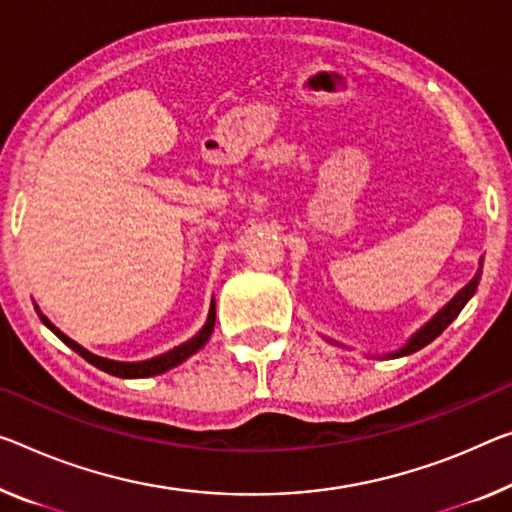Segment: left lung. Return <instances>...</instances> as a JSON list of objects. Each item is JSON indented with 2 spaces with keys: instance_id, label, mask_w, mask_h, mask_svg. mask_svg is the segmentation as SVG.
Listing matches in <instances>:
<instances>
[{
  "instance_id": "8db88e82",
  "label": "left lung",
  "mask_w": 512,
  "mask_h": 512,
  "mask_svg": "<svg viewBox=\"0 0 512 512\" xmlns=\"http://www.w3.org/2000/svg\"><path fill=\"white\" fill-rule=\"evenodd\" d=\"M481 272H483V261H481V267H478V272H476V277L471 279L465 288L460 290L458 295L453 297L451 302H448L442 311L437 313L435 318H432L426 327H421L419 332H416L412 338H410V343L405 345V348H400L398 352H393L391 357H405V355H412V352H416V350H421V348H426L428 343H432L435 341V338L444 332V329L451 325V322L458 318V313L465 309V304L469 302V297L476 293V286H478V279H481Z\"/></svg>"
}]
</instances>
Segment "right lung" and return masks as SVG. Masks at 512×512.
I'll use <instances>...</instances> for the list:
<instances>
[{"label": "right lung", "mask_w": 512, "mask_h": 512, "mask_svg": "<svg viewBox=\"0 0 512 512\" xmlns=\"http://www.w3.org/2000/svg\"><path fill=\"white\" fill-rule=\"evenodd\" d=\"M38 316H41L45 325L50 327L52 332L68 345L70 350H75L77 355L84 357L86 361H89V364H93L96 368H100V371H105L109 375H116V377H151V375H160L164 371H169V368H174L178 364H183L187 357H192L194 352H199L203 345H206V341L212 334V329H215V302L210 304V313H208L206 325H203L201 332L196 334L194 338H190V341L183 343V345H178V348H174V350L164 352V355H160V357L148 359V361H137V364H125V361H112V359H102V357L91 355V352L84 350L82 345H77L75 341H70L66 334H61L59 329L43 316L41 311H38Z\"/></svg>", "instance_id": "right-lung-1"}]
</instances>
